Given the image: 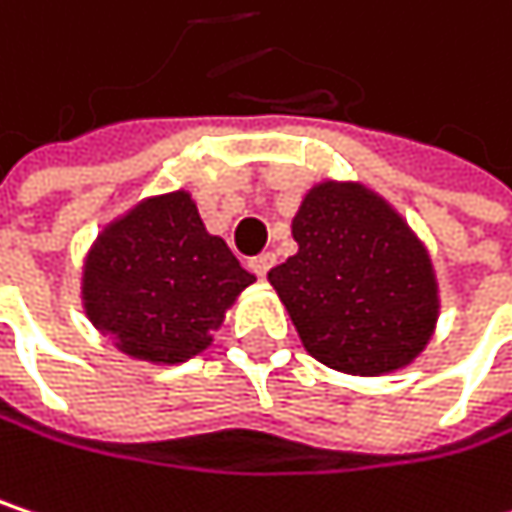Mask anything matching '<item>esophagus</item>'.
Returning <instances> with one entry per match:
<instances>
[{
    "mask_svg": "<svg viewBox=\"0 0 512 512\" xmlns=\"http://www.w3.org/2000/svg\"><path fill=\"white\" fill-rule=\"evenodd\" d=\"M272 263H275V255H269V252H266V255L252 257V260H249V269L255 272L257 278H263V275L272 269Z\"/></svg>",
    "mask_w": 512,
    "mask_h": 512,
    "instance_id": "1",
    "label": "esophagus"
}]
</instances>
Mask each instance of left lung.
<instances>
[{"mask_svg":"<svg viewBox=\"0 0 512 512\" xmlns=\"http://www.w3.org/2000/svg\"><path fill=\"white\" fill-rule=\"evenodd\" d=\"M290 231L299 252L266 278L308 356L350 376H385L427 350L442 311L433 257L379 192L320 180Z\"/></svg>","mask_w":512,"mask_h":512,"instance_id":"8db88e82","label":"left lung"}]
</instances>
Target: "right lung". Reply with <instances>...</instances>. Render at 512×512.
Returning a JSON list of instances; mask_svg holds the SVG:
<instances>
[{
  "mask_svg": "<svg viewBox=\"0 0 512 512\" xmlns=\"http://www.w3.org/2000/svg\"><path fill=\"white\" fill-rule=\"evenodd\" d=\"M255 275L213 237L189 189L142 198L103 225L82 260L79 299L124 356L180 364L201 356Z\"/></svg>",
  "mask_w": 512,
  "mask_h": 512,
  "instance_id": "obj_1",
  "label": "right lung"
}]
</instances>
